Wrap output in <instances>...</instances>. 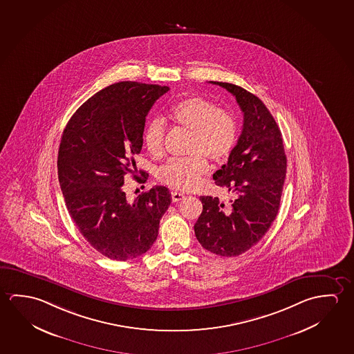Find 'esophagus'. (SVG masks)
Segmentation results:
<instances>
[{"mask_svg":"<svg viewBox=\"0 0 354 354\" xmlns=\"http://www.w3.org/2000/svg\"><path fill=\"white\" fill-rule=\"evenodd\" d=\"M183 198H184V194H183V192H171V200H173V203H178V201H180V200H183Z\"/></svg>","mask_w":354,"mask_h":354,"instance_id":"esophagus-1","label":"esophagus"}]
</instances>
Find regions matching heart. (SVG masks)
Segmentation results:
<instances>
[{
	"label": "heart",
	"mask_w": 354,
	"mask_h": 354,
	"mask_svg": "<svg viewBox=\"0 0 354 354\" xmlns=\"http://www.w3.org/2000/svg\"><path fill=\"white\" fill-rule=\"evenodd\" d=\"M170 118L190 131L186 151L190 156L171 158L158 170L159 180L179 190H192L209 171V162L228 157L238 140V124L231 112L200 96L181 100L170 109ZM167 136L165 123L153 118L145 126L143 140L153 157H160Z\"/></svg>",
	"instance_id": "1"
}]
</instances>
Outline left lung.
I'll use <instances>...</instances> for the list:
<instances>
[{"mask_svg":"<svg viewBox=\"0 0 354 354\" xmlns=\"http://www.w3.org/2000/svg\"><path fill=\"white\" fill-rule=\"evenodd\" d=\"M226 88L243 112V128L228 162L214 174L216 185L236 194L222 203L200 196L203 212L194 230L206 250L236 257L261 241L278 214L286 175L283 137L267 106L243 87L209 82Z\"/></svg>","mask_w":354,"mask_h":354,"instance_id":"obj_1","label":"left lung"}]
</instances>
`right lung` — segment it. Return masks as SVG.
<instances>
[{"label":"right lung","instance_id":"obj_1","mask_svg":"<svg viewBox=\"0 0 354 354\" xmlns=\"http://www.w3.org/2000/svg\"><path fill=\"white\" fill-rule=\"evenodd\" d=\"M168 91L142 82L112 84L82 104L63 132L58 176L66 209L91 247L113 261L151 250L171 203L165 186H154L132 203L122 190L142 151L145 117ZM140 173L143 178L136 179L145 183L147 174Z\"/></svg>","mask_w":354,"mask_h":354}]
</instances>
